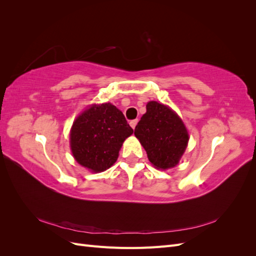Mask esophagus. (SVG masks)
Wrapping results in <instances>:
<instances>
[{"label":"esophagus","instance_id":"esophagus-1","mask_svg":"<svg viewBox=\"0 0 256 256\" xmlns=\"http://www.w3.org/2000/svg\"><path fill=\"white\" fill-rule=\"evenodd\" d=\"M136 124H138V120H134L130 122V126L132 127V129H134L136 126Z\"/></svg>","mask_w":256,"mask_h":256}]
</instances>
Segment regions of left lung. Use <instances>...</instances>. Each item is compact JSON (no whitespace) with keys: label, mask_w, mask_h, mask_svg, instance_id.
<instances>
[{"label":"left lung","mask_w":256,"mask_h":256,"mask_svg":"<svg viewBox=\"0 0 256 256\" xmlns=\"http://www.w3.org/2000/svg\"><path fill=\"white\" fill-rule=\"evenodd\" d=\"M134 136L152 164L160 170L177 166L189 141L187 128L180 116L157 102L146 104V113L136 126Z\"/></svg>","instance_id":"8db88e82"}]
</instances>
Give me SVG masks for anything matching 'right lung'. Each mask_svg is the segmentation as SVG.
Instances as JSON below:
<instances>
[{
    "label": "right lung",
    "instance_id": "obj_1",
    "mask_svg": "<svg viewBox=\"0 0 256 256\" xmlns=\"http://www.w3.org/2000/svg\"><path fill=\"white\" fill-rule=\"evenodd\" d=\"M132 134L134 129L115 106L92 104L74 122L72 152L82 166L104 172L115 164L124 141Z\"/></svg>",
    "mask_w": 256,
    "mask_h": 256
}]
</instances>
